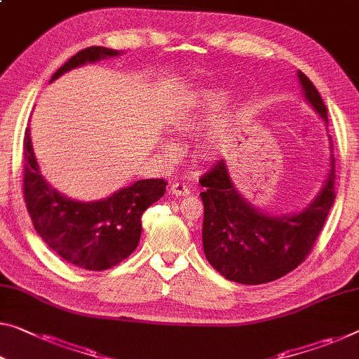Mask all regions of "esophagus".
Segmentation results:
<instances>
[{
    "instance_id": "1",
    "label": "esophagus",
    "mask_w": 359,
    "mask_h": 359,
    "mask_svg": "<svg viewBox=\"0 0 359 359\" xmlns=\"http://www.w3.org/2000/svg\"><path fill=\"white\" fill-rule=\"evenodd\" d=\"M170 194L175 196H187V195H190V189L185 184H180V182H177V184L170 185Z\"/></svg>"
}]
</instances>
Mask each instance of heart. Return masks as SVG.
Returning <instances> with one entry per match:
<instances>
[{
    "instance_id": "heart-1",
    "label": "heart",
    "mask_w": 359,
    "mask_h": 359,
    "mask_svg": "<svg viewBox=\"0 0 359 359\" xmlns=\"http://www.w3.org/2000/svg\"><path fill=\"white\" fill-rule=\"evenodd\" d=\"M229 100V92L227 90H212L206 95V98L203 100V103L200 104L201 109L198 112H201V116H194L190 117V119L185 121V127H191V126H196L198 121H201L203 116H211V114H216L217 111H221V108L224 104L227 103Z\"/></svg>"
}]
</instances>
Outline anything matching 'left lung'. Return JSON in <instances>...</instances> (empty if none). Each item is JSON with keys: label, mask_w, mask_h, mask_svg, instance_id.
Returning a JSON list of instances; mask_svg holds the SVG:
<instances>
[{"label": "left lung", "mask_w": 359, "mask_h": 359, "mask_svg": "<svg viewBox=\"0 0 359 359\" xmlns=\"http://www.w3.org/2000/svg\"><path fill=\"white\" fill-rule=\"evenodd\" d=\"M298 80L304 100L327 122V108L316 87L302 71H298ZM334 182V158H330L323 190L303 211L269 216L235 190L227 163L221 159L200 179L206 259L226 279L245 285L280 279L302 264L313 250L335 201Z\"/></svg>", "instance_id": "obj_1"}]
</instances>
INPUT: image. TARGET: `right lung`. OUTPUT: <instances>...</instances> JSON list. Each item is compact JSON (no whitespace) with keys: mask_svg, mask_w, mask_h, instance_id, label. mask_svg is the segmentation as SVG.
Instances as JSON below:
<instances>
[{"mask_svg":"<svg viewBox=\"0 0 359 359\" xmlns=\"http://www.w3.org/2000/svg\"><path fill=\"white\" fill-rule=\"evenodd\" d=\"M122 53V51H121ZM104 46L79 51L53 74H62L121 55ZM164 179L137 180L98 201H77L48 184L40 172L30 128L24 138V198L35 231L64 261L87 271H106L135 251L142 235V214L164 195Z\"/></svg>","mask_w":359,"mask_h":359,"instance_id":"right-lung-1","label":"right lung"}]
</instances>
